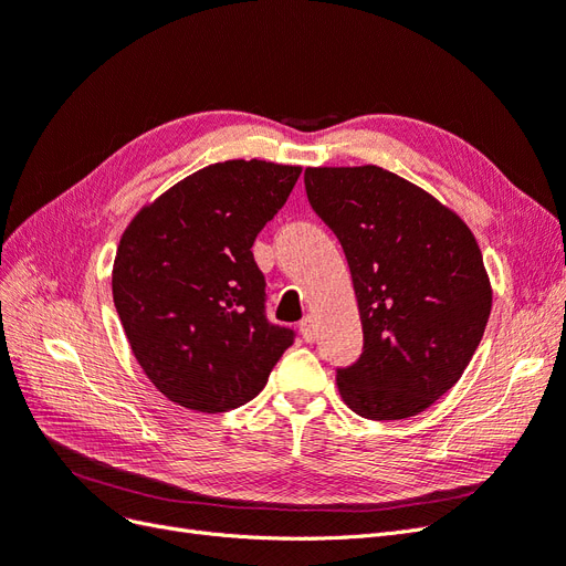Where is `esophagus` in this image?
I'll list each match as a JSON object with an SVG mask.
<instances>
[{
	"mask_svg": "<svg viewBox=\"0 0 566 566\" xmlns=\"http://www.w3.org/2000/svg\"><path fill=\"white\" fill-rule=\"evenodd\" d=\"M300 333L304 337V342H314L316 339V325H314V318L306 316L300 321Z\"/></svg>",
	"mask_w": 566,
	"mask_h": 566,
	"instance_id": "1",
	"label": "esophagus"
}]
</instances>
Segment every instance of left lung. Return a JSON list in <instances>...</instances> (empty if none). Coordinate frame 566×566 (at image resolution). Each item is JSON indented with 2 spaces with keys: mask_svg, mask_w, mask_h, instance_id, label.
<instances>
[{
  "mask_svg": "<svg viewBox=\"0 0 566 566\" xmlns=\"http://www.w3.org/2000/svg\"><path fill=\"white\" fill-rule=\"evenodd\" d=\"M304 186L347 254L364 325V354L337 370L342 401L368 420L422 413L460 380L491 314L474 233L378 165L306 167Z\"/></svg>",
  "mask_w": 566,
  "mask_h": 566,
  "instance_id": "1",
  "label": "left lung"
}]
</instances>
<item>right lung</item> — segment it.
<instances>
[{
  "label": "right lung",
  "instance_id": "add662e5",
  "mask_svg": "<svg viewBox=\"0 0 566 566\" xmlns=\"http://www.w3.org/2000/svg\"><path fill=\"white\" fill-rule=\"evenodd\" d=\"M302 172L300 165L227 160L146 202L113 262V302L146 378L196 413L254 399L293 331L264 316L252 243Z\"/></svg>",
  "mask_w": 566,
  "mask_h": 566
}]
</instances>
